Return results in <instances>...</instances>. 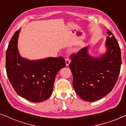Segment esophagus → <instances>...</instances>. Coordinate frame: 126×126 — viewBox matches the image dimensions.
<instances>
[{
  "label": "esophagus",
  "instance_id": "obj_1",
  "mask_svg": "<svg viewBox=\"0 0 126 126\" xmlns=\"http://www.w3.org/2000/svg\"><path fill=\"white\" fill-rule=\"evenodd\" d=\"M70 63V60H69V58L68 57L66 58V59H65V63H66V66H68V65H69Z\"/></svg>",
  "mask_w": 126,
  "mask_h": 126
}]
</instances>
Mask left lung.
<instances>
[{
    "mask_svg": "<svg viewBox=\"0 0 126 126\" xmlns=\"http://www.w3.org/2000/svg\"><path fill=\"white\" fill-rule=\"evenodd\" d=\"M106 54L94 58L85 47L70 55L69 68L73 85L77 94L87 101L99 100L111 92L115 85L122 64L121 51L113 34L107 30Z\"/></svg>",
    "mask_w": 126,
    "mask_h": 126,
    "instance_id": "8db88e82",
    "label": "left lung"
}]
</instances>
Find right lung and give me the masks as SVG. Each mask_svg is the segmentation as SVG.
<instances>
[{
    "mask_svg": "<svg viewBox=\"0 0 126 126\" xmlns=\"http://www.w3.org/2000/svg\"><path fill=\"white\" fill-rule=\"evenodd\" d=\"M20 30L10 40L6 56L7 75L18 94L34 103L45 101L51 96L57 74L65 67L62 57L29 61L20 56L17 47Z\"/></svg>",
    "mask_w": 126,
    "mask_h": 126,
    "instance_id": "right-lung-1",
    "label": "right lung"
}]
</instances>
